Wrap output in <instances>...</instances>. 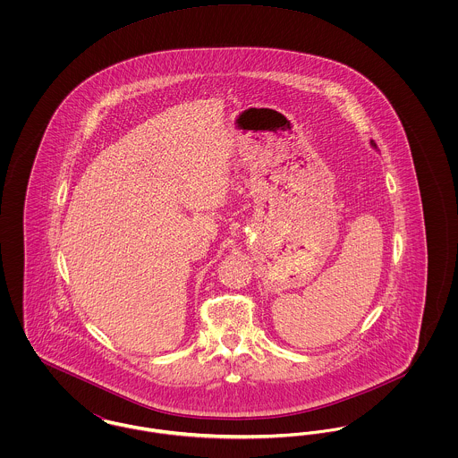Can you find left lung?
I'll list each match as a JSON object with an SVG mask.
<instances>
[{"instance_id":"left-lung-1","label":"left lung","mask_w":458,"mask_h":458,"mask_svg":"<svg viewBox=\"0 0 458 458\" xmlns=\"http://www.w3.org/2000/svg\"><path fill=\"white\" fill-rule=\"evenodd\" d=\"M370 146H372V148H374V149H376V148H377V146H376V142H374V140H370Z\"/></svg>"}]
</instances>
